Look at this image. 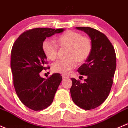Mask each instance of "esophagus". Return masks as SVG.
I'll return each mask as SVG.
<instances>
[{
	"label": "esophagus",
	"instance_id": "obj_1",
	"mask_svg": "<svg viewBox=\"0 0 128 128\" xmlns=\"http://www.w3.org/2000/svg\"><path fill=\"white\" fill-rule=\"evenodd\" d=\"M62 78L63 79H69V76H66V75H62Z\"/></svg>",
	"mask_w": 128,
	"mask_h": 128
}]
</instances>
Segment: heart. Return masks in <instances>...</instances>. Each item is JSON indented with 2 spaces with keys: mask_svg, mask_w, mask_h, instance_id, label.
I'll use <instances>...</instances> for the list:
<instances>
[{
  "mask_svg": "<svg viewBox=\"0 0 128 128\" xmlns=\"http://www.w3.org/2000/svg\"><path fill=\"white\" fill-rule=\"evenodd\" d=\"M56 44L60 48H68L66 60H59L52 66L54 72L68 74L75 69L77 62H84L90 56L92 51V42L86 36L80 33L68 30L56 39ZM42 49L48 59L54 60L58 58V48L49 39H46L42 44Z\"/></svg>",
  "mask_w": 128,
  "mask_h": 128,
  "instance_id": "heart-1",
  "label": "heart"
}]
</instances>
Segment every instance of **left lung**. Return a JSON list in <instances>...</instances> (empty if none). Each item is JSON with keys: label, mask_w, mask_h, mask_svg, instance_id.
Wrapping results in <instances>:
<instances>
[{"label": "left lung", "mask_w": 128, "mask_h": 128, "mask_svg": "<svg viewBox=\"0 0 128 128\" xmlns=\"http://www.w3.org/2000/svg\"><path fill=\"white\" fill-rule=\"evenodd\" d=\"M91 39L92 51L86 63L78 69L80 75L86 76L84 82L72 78L70 94L73 102L85 110L102 104L110 95L116 68L114 48L108 38L100 31L90 27H78Z\"/></svg>", "instance_id": "obj_1"}]
</instances>
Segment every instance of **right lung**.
<instances>
[{
	"label": "right lung",
	"mask_w": 128,
	"mask_h": 128,
	"mask_svg": "<svg viewBox=\"0 0 128 128\" xmlns=\"http://www.w3.org/2000/svg\"><path fill=\"white\" fill-rule=\"evenodd\" d=\"M64 29L36 28L22 33L14 44L10 67L17 95L26 106L34 111L49 107L61 82V75L55 73L46 79L40 72L49 69L42 49L43 41Z\"/></svg>",
	"instance_id": "add662e5"
}]
</instances>
